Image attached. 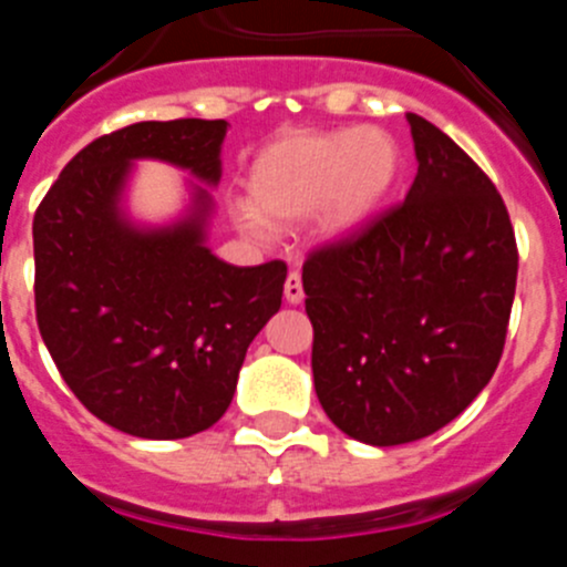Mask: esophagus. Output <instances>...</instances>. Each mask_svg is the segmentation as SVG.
<instances>
[{"label": "esophagus", "mask_w": 567, "mask_h": 567, "mask_svg": "<svg viewBox=\"0 0 567 567\" xmlns=\"http://www.w3.org/2000/svg\"><path fill=\"white\" fill-rule=\"evenodd\" d=\"M284 298L287 303H300L303 300V280H300V272H289L287 284H284Z\"/></svg>", "instance_id": "obj_1"}]
</instances>
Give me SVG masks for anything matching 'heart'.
<instances>
[{"label":"heart","mask_w":567,"mask_h":567,"mask_svg":"<svg viewBox=\"0 0 567 567\" xmlns=\"http://www.w3.org/2000/svg\"><path fill=\"white\" fill-rule=\"evenodd\" d=\"M400 175V147L380 127L287 130L255 153L240 229L269 238L275 227L315 213L332 240L358 238L378 221Z\"/></svg>","instance_id":"heart-1"}]
</instances>
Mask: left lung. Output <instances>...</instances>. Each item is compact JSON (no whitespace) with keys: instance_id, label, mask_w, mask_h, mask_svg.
<instances>
[{"instance_id":"left-lung-1","label":"left lung","mask_w":567,"mask_h":567,"mask_svg":"<svg viewBox=\"0 0 567 567\" xmlns=\"http://www.w3.org/2000/svg\"><path fill=\"white\" fill-rule=\"evenodd\" d=\"M417 175L400 207L303 264L323 412L369 445L452 423L488 385L517 289V240L488 175L409 113Z\"/></svg>"}]
</instances>
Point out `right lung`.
I'll return each mask as SVG.
<instances>
[{"label": "right lung", "instance_id": "obj_1", "mask_svg": "<svg viewBox=\"0 0 567 567\" xmlns=\"http://www.w3.org/2000/svg\"><path fill=\"white\" fill-rule=\"evenodd\" d=\"M224 118L138 122L62 169L33 218L37 320L90 414L142 440L204 432L233 403L255 334L280 309L287 264L233 267L207 247ZM135 161L187 168L190 202L169 225L126 213Z\"/></svg>", "mask_w": 567, "mask_h": 567}]
</instances>
